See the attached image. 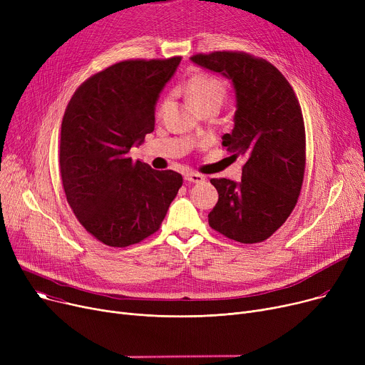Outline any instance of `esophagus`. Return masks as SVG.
Listing matches in <instances>:
<instances>
[{"mask_svg":"<svg viewBox=\"0 0 365 365\" xmlns=\"http://www.w3.org/2000/svg\"><path fill=\"white\" fill-rule=\"evenodd\" d=\"M185 180L189 183H201L205 180V176L200 175V173H194V171H187L185 173Z\"/></svg>","mask_w":365,"mask_h":365,"instance_id":"34e87169","label":"esophagus"}]
</instances>
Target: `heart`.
Segmentation results:
<instances>
[{
	"label": "heart",
	"instance_id": "obj_1",
	"mask_svg": "<svg viewBox=\"0 0 365 365\" xmlns=\"http://www.w3.org/2000/svg\"><path fill=\"white\" fill-rule=\"evenodd\" d=\"M185 91L189 96L190 102L201 109L212 103L222 105L226 94V86L219 76L198 72L189 76L187 81L185 83ZM165 105L167 101H163V103L160 105V112L164 110Z\"/></svg>",
	"mask_w": 365,
	"mask_h": 365
}]
</instances>
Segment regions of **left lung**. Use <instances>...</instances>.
Listing matches in <instances>:
<instances>
[{
	"instance_id": "obj_1",
	"label": "left lung",
	"mask_w": 365,
	"mask_h": 365,
	"mask_svg": "<svg viewBox=\"0 0 365 365\" xmlns=\"http://www.w3.org/2000/svg\"><path fill=\"white\" fill-rule=\"evenodd\" d=\"M190 61L232 81L234 128L223 134L222 145L234 157H245L240 183L210 180L219 201L208 225L229 240L262 242L289 219L300 195L306 138L297 96L272 63L248 53H200Z\"/></svg>"
}]
</instances>
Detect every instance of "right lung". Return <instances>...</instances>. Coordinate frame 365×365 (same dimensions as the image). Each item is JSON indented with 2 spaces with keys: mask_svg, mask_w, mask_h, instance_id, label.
Listing matches in <instances>:
<instances>
[{
  "mask_svg": "<svg viewBox=\"0 0 365 365\" xmlns=\"http://www.w3.org/2000/svg\"><path fill=\"white\" fill-rule=\"evenodd\" d=\"M180 56L115 63L71 98L61 130L59 165L78 222L109 247L155 234L183 183L173 170L133 161L130 149L155 127V105Z\"/></svg>",
  "mask_w": 365,
  "mask_h": 365,
  "instance_id": "right-lung-1",
  "label": "right lung"
}]
</instances>
